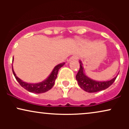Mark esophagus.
Listing matches in <instances>:
<instances>
[{
  "label": "esophagus",
  "instance_id": "esophagus-1",
  "mask_svg": "<svg viewBox=\"0 0 129 129\" xmlns=\"http://www.w3.org/2000/svg\"><path fill=\"white\" fill-rule=\"evenodd\" d=\"M78 59V57L77 56H76V55L72 56V57H71L70 58L69 61H70V60H72V59Z\"/></svg>",
  "mask_w": 129,
  "mask_h": 129
}]
</instances>
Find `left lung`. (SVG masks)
I'll return each mask as SVG.
<instances>
[{
    "label": "left lung",
    "mask_w": 129,
    "mask_h": 129,
    "mask_svg": "<svg viewBox=\"0 0 129 129\" xmlns=\"http://www.w3.org/2000/svg\"><path fill=\"white\" fill-rule=\"evenodd\" d=\"M80 63H81L80 68L76 76V79L81 88H82L85 91L89 93H94L106 89L110 87L116 79L117 76L115 77L110 81H108L99 82V81H93L85 76V73L83 72L82 63L81 62Z\"/></svg>",
    "instance_id": "1"
}]
</instances>
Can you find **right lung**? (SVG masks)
I'll return each mask as SVG.
<instances>
[{"instance_id":"obj_1","label":"right lung","mask_w":129,"mask_h":129,"mask_svg":"<svg viewBox=\"0 0 129 129\" xmlns=\"http://www.w3.org/2000/svg\"><path fill=\"white\" fill-rule=\"evenodd\" d=\"M64 63V62H62L58 64L57 66H56L54 68V69H53L51 75H50L49 77L47 79L44 81L42 82H40V83L38 84H28L23 82L21 79H19L18 77L16 76V74L13 69V67L12 70L13 73L14 74V76L15 77L16 79L17 80V82H19V84L23 88H24L25 90H28L29 92L35 93H42L48 91V90L51 89L53 87L54 82H55V80L56 78H57V73H58L59 70L61 67L63 66Z\"/></svg>"}]
</instances>
